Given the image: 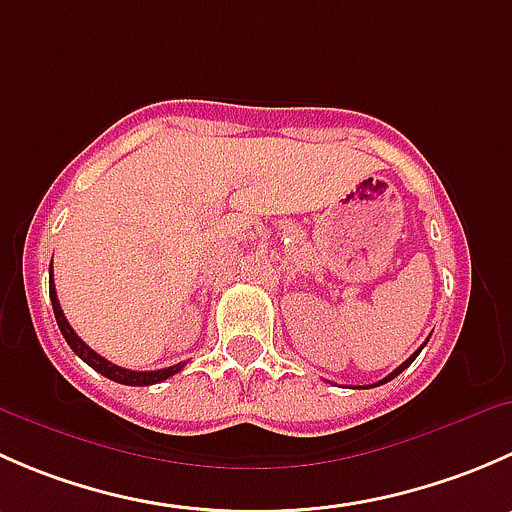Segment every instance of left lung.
Returning <instances> with one entry per match:
<instances>
[{
    "label": "left lung",
    "mask_w": 512,
    "mask_h": 512,
    "mask_svg": "<svg viewBox=\"0 0 512 512\" xmlns=\"http://www.w3.org/2000/svg\"><path fill=\"white\" fill-rule=\"evenodd\" d=\"M421 349H423V347H421ZM421 349H418V352H421ZM418 352H416L414 356H409V359H406V361H404V364H401V366H399V369H394V371H391V374H389V376H386V379H381V381H379V384H371V386H381V384H386V381H391V379H394V376H399V374H401V371H404V369H406V366H411V361H414V359H416V356H418Z\"/></svg>",
    "instance_id": "1"
}]
</instances>
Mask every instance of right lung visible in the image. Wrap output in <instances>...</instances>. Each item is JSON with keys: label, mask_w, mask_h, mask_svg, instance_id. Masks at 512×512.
I'll use <instances>...</instances> for the list:
<instances>
[{"label": "right lung", "mask_w": 512, "mask_h": 512, "mask_svg": "<svg viewBox=\"0 0 512 512\" xmlns=\"http://www.w3.org/2000/svg\"><path fill=\"white\" fill-rule=\"evenodd\" d=\"M49 272H51V267H49ZM49 297H51V307H54L56 324H59L66 344L74 349L79 359H84L91 369H96L98 374H103L106 379L116 381V384H126V386H151V384H160V381L170 379V376L178 374V371L185 366V364H175V366H168V369H158V371H131V369H123V366L111 364V361L103 359L101 354H96L94 349H91L89 344H86L84 339H81L79 334L71 329V324L66 322L64 312H61L59 299H56V287H54V280H51V277H49Z\"/></svg>", "instance_id": "1"}]
</instances>
